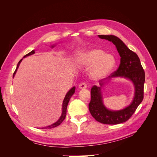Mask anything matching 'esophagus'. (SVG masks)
Returning a JSON list of instances; mask_svg holds the SVG:
<instances>
[{
  "label": "esophagus",
  "mask_w": 157,
  "mask_h": 157,
  "mask_svg": "<svg viewBox=\"0 0 157 157\" xmlns=\"http://www.w3.org/2000/svg\"><path fill=\"white\" fill-rule=\"evenodd\" d=\"M86 87H87V85L85 84L84 82L80 83L79 84V86H78V88L79 89H84V88H86Z\"/></svg>",
  "instance_id": "1"
}]
</instances>
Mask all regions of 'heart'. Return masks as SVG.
Returning a JSON list of instances; mask_svg holds the SVG:
<instances>
[{
    "instance_id": "1",
    "label": "heart",
    "mask_w": 157,
    "mask_h": 157,
    "mask_svg": "<svg viewBox=\"0 0 157 157\" xmlns=\"http://www.w3.org/2000/svg\"><path fill=\"white\" fill-rule=\"evenodd\" d=\"M78 63L90 67L89 75L94 80H100L110 74L116 65L113 55L98 48H94L80 53L77 57Z\"/></svg>"
}]
</instances>
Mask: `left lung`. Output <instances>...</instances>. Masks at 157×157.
Instances as JSON below:
<instances>
[{
	"label": "left lung",
	"instance_id": "left-lung-1",
	"mask_svg": "<svg viewBox=\"0 0 157 157\" xmlns=\"http://www.w3.org/2000/svg\"><path fill=\"white\" fill-rule=\"evenodd\" d=\"M115 45L121 56V63L118 69L111 74L106 81L101 80L99 86L96 85L91 89V100L88 105L92 116L98 122L105 124H117L127 121L136 111L144 99L145 72L137 55L130 50L119 38L114 35H98ZM116 77L125 78L131 80L135 86V97L130 105L118 111H111L104 105L101 88L109 80Z\"/></svg>",
	"mask_w": 157,
	"mask_h": 157
}]
</instances>
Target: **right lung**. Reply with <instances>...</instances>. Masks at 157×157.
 <instances>
[{
	"mask_svg": "<svg viewBox=\"0 0 157 157\" xmlns=\"http://www.w3.org/2000/svg\"><path fill=\"white\" fill-rule=\"evenodd\" d=\"M54 45L52 46V48H54ZM35 53V50H32L31 52H29V53H28L27 54H26L25 56H23V58H25V57L31 56V55H32V54H34ZM22 59H23V58L18 62L17 65V67H16V71H15V72L13 73V78L14 77V76H15V75H16V71H17V69H18V67H19V65H20V63L21 62ZM75 91V87L74 86V87H73L72 88H71L67 94H66L65 97V98H64V99H63V104H62V113H61V115L60 118H59V120H58V121H57V122H56L55 123H54V124H51V125H50V126H46V127L42 128V129H50V128H55V127H56V126H59V124H61V123L63 121V120L65 119V117H66V113H67V105H68L69 101V100H70V98H71V96H72L74 94Z\"/></svg>",
	"mask_w": 157,
	"mask_h": 157,
	"instance_id": "right-lung-1",
	"label": "right lung"
}]
</instances>
